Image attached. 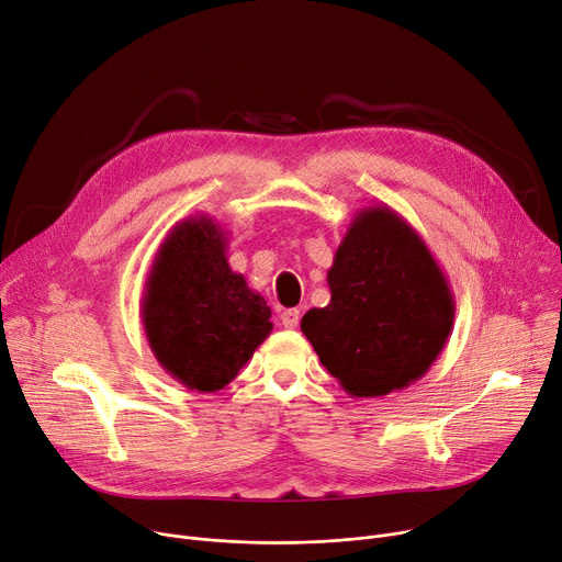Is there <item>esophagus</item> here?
<instances>
[{
  "label": "esophagus",
  "instance_id": "obj_1",
  "mask_svg": "<svg viewBox=\"0 0 562 562\" xmlns=\"http://www.w3.org/2000/svg\"><path fill=\"white\" fill-rule=\"evenodd\" d=\"M299 319H301V313L296 308H288L281 313V324L285 328H296L299 326Z\"/></svg>",
  "mask_w": 562,
  "mask_h": 562
}]
</instances>
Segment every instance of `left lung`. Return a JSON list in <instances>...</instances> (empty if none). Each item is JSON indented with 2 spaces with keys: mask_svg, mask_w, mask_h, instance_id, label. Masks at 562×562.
I'll return each mask as SVG.
<instances>
[{
  "mask_svg": "<svg viewBox=\"0 0 562 562\" xmlns=\"http://www.w3.org/2000/svg\"><path fill=\"white\" fill-rule=\"evenodd\" d=\"M330 304L301 330L353 398H378L423 378L452 330L454 296L418 232L386 204L360 209L328 270Z\"/></svg>",
  "mask_w": 562,
  "mask_h": 562,
  "instance_id": "8db88e82",
  "label": "left lung"
}]
</instances>
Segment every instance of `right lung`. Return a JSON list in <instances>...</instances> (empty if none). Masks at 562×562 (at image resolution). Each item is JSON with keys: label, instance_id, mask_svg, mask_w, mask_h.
I'll list each match as a JSON object with an SVG mask.
<instances>
[{"label": "right lung", "instance_id": "obj_1", "mask_svg": "<svg viewBox=\"0 0 562 562\" xmlns=\"http://www.w3.org/2000/svg\"><path fill=\"white\" fill-rule=\"evenodd\" d=\"M227 232L193 215L157 249L142 299V322L159 367L189 390L229 384L272 333L268 301L227 263Z\"/></svg>", "mask_w": 562, "mask_h": 562}]
</instances>
